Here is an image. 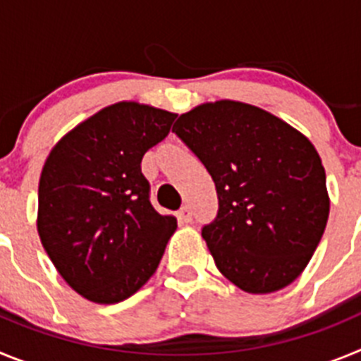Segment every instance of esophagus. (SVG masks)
<instances>
[{
    "instance_id": "1",
    "label": "esophagus",
    "mask_w": 361,
    "mask_h": 361,
    "mask_svg": "<svg viewBox=\"0 0 361 361\" xmlns=\"http://www.w3.org/2000/svg\"><path fill=\"white\" fill-rule=\"evenodd\" d=\"M177 219L180 224H188V222H191V212L188 206H184V208H180L177 212Z\"/></svg>"
}]
</instances>
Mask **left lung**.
<instances>
[{"label": "left lung", "instance_id": "obj_1", "mask_svg": "<svg viewBox=\"0 0 361 361\" xmlns=\"http://www.w3.org/2000/svg\"><path fill=\"white\" fill-rule=\"evenodd\" d=\"M173 132L215 183L219 212L202 238L220 273L253 295L289 286L329 216L325 170L311 141L269 111L229 99L186 111Z\"/></svg>", "mask_w": 361, "mask_h": 361}]
</instances>
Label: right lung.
<instances>
[{
	"label": "right lung",
	"instance_id": "1",
	"mask_svg": "<svg viewBox=\"0 0 361 361\" xmlns=\"http://www.w3.org/2000/svg\"><path fill=\"white\" fill-rule=\"evenodd\" d=\"M171 111L123 101L52 148L37 191L41 244L70 288L95 304L137 293L159 267L177 219L149 202L141 161L170 133Z\"/></svg>",
	"mask_w": 361,
	"mask_h": 361
}]
</instances>
